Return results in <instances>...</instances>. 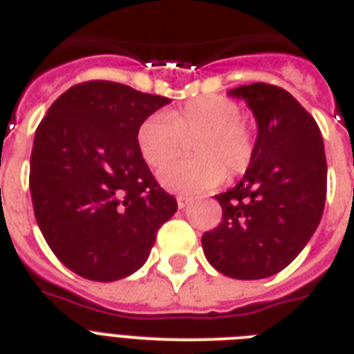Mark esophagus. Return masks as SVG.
<instances>
[{
  "instance_id": "esophagus-1",
  "label": "esophagus",
  "mask_w": 354,
  "mask_h": 354,
  "mask_svg": "<svg viewBox=\"0 0 354 354\" xmlns=\"http://www.w3.org/2000/svg\"><path fill=\"white\" fill-rule=\"evenodd\" d=\"M178 207H180V209H183V207H187L189 205V202H191V198H189V196H185V194H180V196H178Z\"/></svg>"
}]
</instances>
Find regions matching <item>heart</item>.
I'll return each instance as SVG.
<instances>
[{
    "instance_id": "1",
    "label": "heart",
    "mask_w": 354,
    "mask_h": 354,
    "mask_svg": "<svg viewBox=\"0 0 354 354\" xmlns=\"http://www.w3.org/2000/svg\"><path fill=\"white\" fill-rule=\"evenodd\" d=\"M191 141L196 156L172 161L160 171V182L169 191L198 194L218 187L230 176H239L252 165L255 130L242 118L241 104L222 95H204L183 106L156 113L138 128V149L150 167H161Z\"/></svg>"
}]
</instances>
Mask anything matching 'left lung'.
<instances>
[{
	"instance_id": "left-lung-1",
	"label": "left lung",
	"mask_w": 354,
	"mask_h": 354,
	"mask_svg": "<svg viewBox=\"0 0 354 354\" xmlns=\"http://www.w3.org/2000/svg\"><path fill=\"white\" fill-rule=\"evenodd\" d=\"M257 121L255 156L235 187L215 198L222 222L204 233L205 259L233 279L286 268L318 227L327 194L324 139L314 118L274 84L239 86Z\"/></svg>"
}]
</instances>
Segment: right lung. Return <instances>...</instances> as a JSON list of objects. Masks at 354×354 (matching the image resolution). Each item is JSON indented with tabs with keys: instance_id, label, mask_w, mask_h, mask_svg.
<instances>
[{
	"instance_id": "1",
	"label": "right lung",
	"mask_w": 354,
	"mask_h": 354,
	"mask_svg": "<svg viewBox=\"0 0 354 354\" xmlns=\"http://www.w3.org/2000/svg\"><path fill=\"white\" fill-rule=\"evenodd\" d=\"M171 99L110 80L64 91L36 128L29 187L58 261L91 281H118L149 259L178 209L138 149V128Z\"/></svg>"
}]
</instances>
